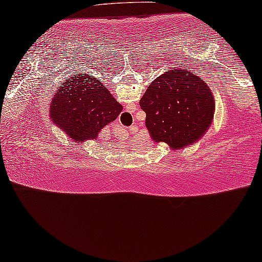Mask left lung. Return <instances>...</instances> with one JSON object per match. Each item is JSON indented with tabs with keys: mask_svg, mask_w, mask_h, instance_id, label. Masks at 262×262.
Segmentation results:
<instances>
[{
	"mask_svg": "<svg viewBox=\"0 0 262 262\" xmlns=\"http://www.w3.org/2000/svg\"><path fill=\"white\" fill-rule=\"evenodd\" d=\"M146 127L156 142L178 150L204 136L214 116L210 88L186 69L168 70L157 77L140 99Z\"/></svg>",
	"mask_w": 262,
	"mask_h": 262,
	"instance_id": "8db88e82",
	"label": "left lung"
}]
</instances>
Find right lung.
<instances>
[{
    "mask_svg": "<svg viewBox=\"0 0 262 262\" xmlns=\"http://www.w3.org/2000/svg\"><path fill=\"white\" fill-rule=\"evenodd\" d=\"M50 108L55 124L77 142L97 138L123 110L105 85L86 75L67 80L55 94Z\"/></svg>",
    "mask_w": 262,
    "mask_h": 262,
    "instance_id": "add662e5",
    "label": "right lung"
}]
</instances>
